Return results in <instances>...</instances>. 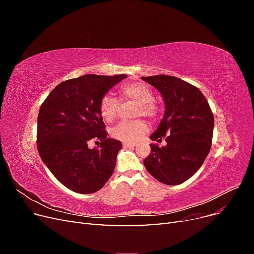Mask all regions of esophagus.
I'll list each match as a JSON object with an SVG mask.
<instances>
[{
	"instance_id": "1",
	"label": "esophagus",
	"mask_w": 254,
	"mask_h": 254,
	"mask_svg": "<svg viewBox=\"0 0 254 254\" xmlns=\"http://www.w3.org/2000/svg\"><path fill=\"white\" fill-rule=\"evenodd\" d=\"M123 146H124V147H135L136 146V144H134V143H128V142H124L123 143Z\"/></svg>"
}]
</instances>
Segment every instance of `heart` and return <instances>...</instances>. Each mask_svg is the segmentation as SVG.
Here are the masks:
<instances>
[{
	"instance_id": "heart-1",
	"label": "heart",
	"mask_w": 254,
	"mask_h": 254,
	"mask_svg": "<svg viewBox=\"0 0 254 254\" xmlns=\"http://www.w3.org/2000/svg\"><path fill=\"white\" fill-rule=\"evenodd\" d=\"M122 99H129L137 104L136 117H146L155 120L159 114V107L153 102V93L151 89L143 82H128L123 84L119 89ZM120 111V103L117 98L110 94L102 97L99 103V112L107 123L117 120ZM148 130L147 123L143 120L133 122H122L112 129V136L122 142L133 143L142 139Z\"/></svg>"
}]
</instances>
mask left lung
Wrapping results in <instances>:
<instances>
[{
  "label": "left lung",
  "mask_w": 254,
  "mask_h": 254,
  "mask_svg": "<svg viewBox=\"0 0 254 254\" xmlns=\"http://www.w3.org/2000/svg\"><path fill=\"white\" fill-rule=\"evenodd\" d=\"M162 95L165 113L150 144V155L144 160L147 172L158 181L177 186L190 179L209 155L212 145L214 115L201 91L175 76L142 77Z\"/></svg>",
  "instance_id": "left-lung-1"
}]
</instances>
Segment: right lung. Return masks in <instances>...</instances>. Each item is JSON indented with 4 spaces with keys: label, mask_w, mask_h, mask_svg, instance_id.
I'll use <instances>...</instances> for the list:
<instances>
[{
    "label": "right lung",
    "mask_w": 254,
    "mask_h": 254,
    "mask_svg": "<svg viewBox=\"0 0 254 254\" xmlns=\"http://www.w3.org/2000/svg\"><path fill=\"white\" fill-rule=\"evenodd\" d=\"M127 75L95 74L64 80L38 114L37 148L43 163L65 188L79 194L101 190L114 172L121 141L107 137L99 112L102 97ZM94 139L99 147L89 149Z\"/></svg>",
    "instance_id": "obj_1"
}]
</instances>
